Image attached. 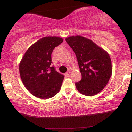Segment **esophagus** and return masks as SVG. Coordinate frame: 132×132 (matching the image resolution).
I'll return each mask as SVG.
<instances>
[{
    "label": "esophagus",
    "mask_w": 132,
    "mask_h": 132,
    "mask_svg": "<svg viewBox=\"0 0 132 132\" xmlns=\"http://www.w3.org/2000/svg\"><path fill=\"white\" fill-rule=\"evenodd\" d=\"M65 76H66V78H68V77L69 76V74L68 73V72H66V73H65Z\"/></svg>",
    "instance_id": "esophagus-1"
}]
</instances>
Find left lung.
<instances>
[{"mask_svg":"<svg viewBox=\"0 0 132 132\" xmlns=\"http://www.w3.org/2000/svg\"><path fill=\"white\" fill-rule=\"evenodd\" d=\"M76 56L81 80L75 83L79 92L92 96L104 89L112 75V62L107 51L81 36L66 38Z\"/></svg>","mask_w":132,"mask_h":132,"instance_id":"1","label":"left lung"}]
</instances>
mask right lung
Segmentation results:
<instances>
[{"mask_svg":"<svg viewBox=\"0 0 132 132\" xmlns=\"http://www.w3.org/2000/svg\"><path fill=\"white\" fill-rule=\"evenodd\" d=\"M63 42L57 37L41 38L27 50L19 64L21 79L34 96L47 99L60 91L64 75L51 66V53Z\"/></svg>","mask_w":132,"mask_h":132,"instance_id":"obj_1","label":"right lung"}]
</instances>
